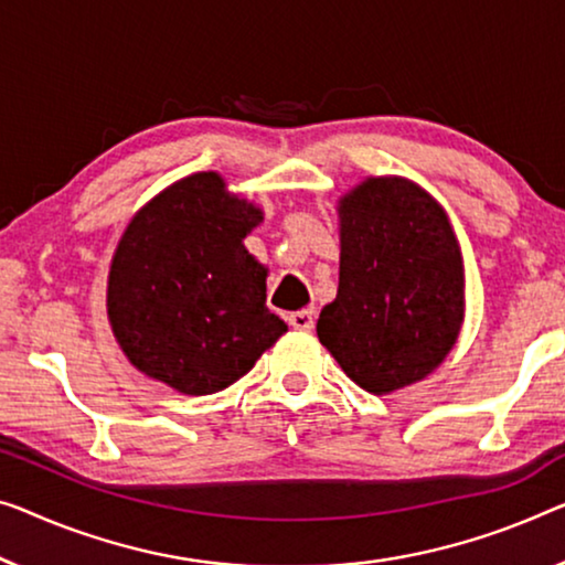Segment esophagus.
Segmentation results:
<instances>
[{
  "label": "esophagus",
  "instance_id": "1",
  "mask_svg": "<svg viewBox=\"0 0 565 565\" xmlns=\"http://www.w3.org/2000/svg\"><path fill=\"white\" fill-rule=\"evenodd\" d=\"M315 319H317L315 309H299V311H291V315H289V324L294 327V330L309 332L311 327H315Z\"/></svg>",
  "mask_w": 565,
  "mask_h": 565
}]
</instances>
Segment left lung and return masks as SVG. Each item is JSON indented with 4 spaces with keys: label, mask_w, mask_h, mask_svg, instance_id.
<instances>
[{
    "label": "left lung",
    "mask_w": 565,
    "mask_h": 565,
    "mask_svg": "<svg viewBox=\"0 0 565 565\" xmlns=\"http://www.w3.org/2000/svg\"><path fill=\"white\" fill-rule=\"evenodd\" d=\"M340 286L319 342L350 381L388 395L439 367L465 324V256L446 210L414 180L365 177L337 200Z\"/></svg>",
    "instance_id": "obj_1"
}]
</instances>
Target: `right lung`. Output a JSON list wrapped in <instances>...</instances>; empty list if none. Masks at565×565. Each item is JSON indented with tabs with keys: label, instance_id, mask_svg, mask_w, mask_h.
I'll return each mask as SVG.
<instances>
[{
	"label": "right lung",
	"instance_id": "1",
	"mask_svg": "<svg viewBox=\"0 0 565 565\" xmlns=\"http://www.w3.org/2000/svg\"><path fill=\"white\" fill-rule=\"evenodd\" d=\"M260 223L264 210L217 172L182 177L134 213L106 315L139 373L184 395L217 393L289 330L266 307L268 268L243 243Z\"/></svg>",
	"mask_w": 565,
	"mask_h": 565
}]
</instances>
